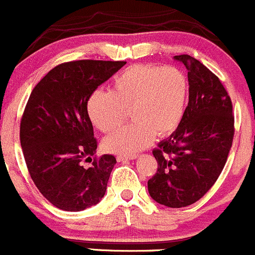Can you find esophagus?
<instances>
[{
    "instance_id": "obj_1",
    "label": "esophagus",
    "mask_w": 255,
    "mask_h": 255,
    "mask_svg": "<svg viewBox=\"0 0 255 255\" xmlns=\"http://www.w3.org/2000/svg\"><path fill=\"white\" fill-rule=\"evenodd\" d=\"M135 154H133V156H122V154H120V156H117V160L120 161V162H122V161H127V160H134L135 158Z\"/></svg>"
}]
</instances>
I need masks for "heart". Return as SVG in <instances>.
Returning a JSON list of instances; mask_svg holds the SVG:
<instances>
[{
  "label": "heart",
  "mask_w": 255,
  "mask_h": 255,
  "mask_svg": "<svg viewBox=\"0 0 255 255\" xmlns=\"http://www.w3.org/2000/svg\"><path fill=\"white\" fill-rule=\"evenodd\" d=\"M189 83L175 68L133 65L113 80L111 92H94L87 104L88 116L102 132H112L103 141L107 151L133 154L151 143L154 134L166 137L180 126L186 111Z\"/></svg>",
  "instance_id": "heart-1"
}]
</instances>
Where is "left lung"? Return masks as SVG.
Wrapping results in <instances>:
<instances>
[{"label": "left lung", "instance_id": "8db88e82", "mask_svg": "<svg viewBox=\"0 0 255 255\" xmlns=\"http://www.w3.org/2000/svg\"><path fill=\"white\" fill-rule=\"evenodd\" d=\"M189 104L177 129L153 149L157 172L148 180L152 199L168 208L196 203L211 189L228 160L234 137L232 99L219 78L190 55Z\"/></svg>", "mask_w": 255, "mask_h": 255}]
</instances>
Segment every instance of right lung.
I'll use <instances>...</instances> for the list:
<instances>
[{"label":"right lung","instance_id":"obj_1","mask_svg":"<svg viewBox=\"0 0 255 255\" xmlns=\"http://www.w3.org/2000/svg\"><path fill=\"white\" fill-rule=\"evenodd\" d=\"M126 61L63 63L37 83L23 111L20 141L31 178L50 203L80 211L104 196L116 157L92 161L97 139L87 104L94 90ZM92 165L85 168L83 162Z\"/></svg>","mask_w":255,"mask_h":255}]
</instances>
